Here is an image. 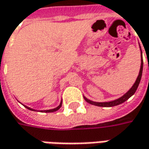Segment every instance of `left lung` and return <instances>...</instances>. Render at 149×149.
Listing matches in <instances>:
<instances>
[{
    "label": "left lung",
    "instance_id": "obj_1",
    "mask_svg": "<svg viewBox=\"0 0 149 149\" xmlns=\"http://www.w3.org/2000/svg\"><path fill=\"white\" fill-rule=\"evenodd\" d=\"M141 49V48H140ZM142 53V51H141ZM143 58L141 60V68H140V71H139V74L138 76V77H137V80H136V81L134 82V86L131 87V89L126 94L123 95V96H121L120 98H119V99H117V100H112V101H109V102H94V101H91V100H88V99H86V97H84L85 100L86 101V102H88V103H90L91 105H97V106H101V107H112V106H116V105H120L122 103H124L125 100H127L130 97H131L132 95H134V93H135L136 90H137V88H138V86H139V82H140V80H141L142 77V73H143Z\"/></svg>",
    "mask_w": 149,
    "mask_h": 149
}]
</instances>
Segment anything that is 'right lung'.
Here are the masks:
<instances>
[{
  "label": "right lung",
  "mask_w": 149,
  "mask_h": 149,
  "mask_svg": "<svg viewBox=\"0 0 149 149\" xmlns=\"http://www.w3.org/2000/svg\"><path fill=\"white\" fill-rule=\"evenodd\" d=\"M25 106V105H24ZM62 106V101H61V103H60V105L58 106V107H56L55 109H52V110H44V112H46V113H49V112H54V111H57L58 110H59L60 109V107ZM27 109H29V110H33V109H31V108H29V107H28V106H25Z\"/></svg>",
  "instance_id": "right-lung-1"
}]
</instances>
